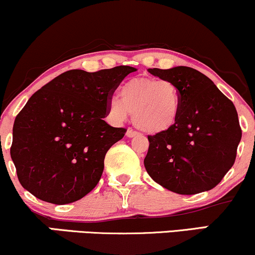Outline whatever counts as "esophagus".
Returning <instances> with one entry per match:
<instances>
[{
	"label": "esophagus",
	"mask_w": 255,
	"mask_h": 255,
	"mask_svg": "<svg viewBox=\"0 0 255 255\" xmlns=\"http://www.w3.org/2000/svg\"><path fill=\"white\" fill-rule=\"evenodd\" d=\"M136 135H137L136 131H134L131 129H128L127 133H126V136H127V137H135Z\"/></svg>",
	"instance_id": "obj_1"
}]
</instances>
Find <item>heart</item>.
<instances>
[{"label":"heart","instance_id":"heart-1","mask_svg":"<svg viewBox=\"0 0 255 255\" xmlns=\"http://www.w3.org/2000/svg\"><path fill=\"white\" fill-rule=\"evenodd\" d=\"M180 94L176 84L166 79L131 78L120 89V100L109 101L110 115L124 122L131 114L137 129L159 134L170 129L180 112Z\"/></svg>","mask_w":255,"mask_h":255}]
</instances>
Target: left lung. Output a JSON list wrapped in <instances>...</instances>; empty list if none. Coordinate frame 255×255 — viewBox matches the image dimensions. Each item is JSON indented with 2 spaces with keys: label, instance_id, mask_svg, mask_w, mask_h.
<instances>
[{
  "label": "left lung",
  "instance_id": "left-lung-1",
  "mask_svg": "<svg viewBox=\"0 0 255 255\" xmlns=\"http://www.w3.org/2000/svg\"><path fill=\"white\" fill-rule=\"evenodd\" d=\"M148 72L174 83L182 104L170 129L148 136L143 160L147 173L162 188L179 195L215 188L234 165L241 140L234 104L210 78L192 67Z\"/></svg>",
  "mask_w": 255,
  "mask_h": 255
}]
</instances>
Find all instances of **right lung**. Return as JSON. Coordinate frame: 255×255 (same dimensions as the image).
Wrapping results in <instances>:
<instances>
[{"instance_id": "add662e5", "label": "right lung", "mask_w": 255, "mask_h": 255, "mask_svg": "<svg viewBox=\"0 0 255 255\" xmlns=\"http://www.w3.org/2000/svg\"><path fill=\"white\" fill-rule=\"evenodd\" d=\"M131 66L70 70L32 95L13 127L10 157L21 185L36 198L67 204L100 182L108 149L125 128L104 121L108 104Z\"/></svg>"}]
</instances>
